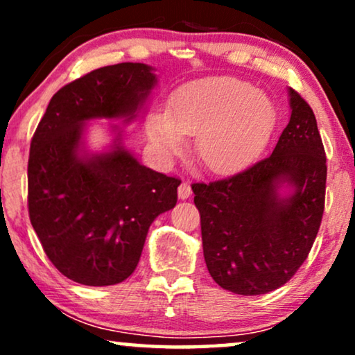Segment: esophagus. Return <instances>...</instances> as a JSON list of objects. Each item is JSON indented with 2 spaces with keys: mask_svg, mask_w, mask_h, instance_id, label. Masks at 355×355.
Wrapping results in <instances>:
<instances>
[{
  "mask_svg": "<svg viewBox=\"0 0 355 355\" xmlns=\"http://www.w3.org/2000/svg\"><path fill=\"white\" fill-rule=\"evenodd\" d=\"M178 196L181 200H186L192 196V189H191V184L189 182H181V186L178 189Z\"/></svg>",
  "mask_w": 355,
  "mask_h": 355,
  "instance_id": "34e87169",
  "label": "esophagus"
}]
</instances>
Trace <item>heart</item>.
I'll use <instances>...</instances> for the list:
<instances>
[{
  "label": "heart",
  "mask_w": 355,
  "mask_h": 355,
  "mask_svg": "<svg viewBox=\"0 0 355 355\" xmlns=\"http://www.w3.org/2000/svg\"><path fill=\"white\" fill-rule=\"evenodd\" d=\"M276 123L273 101L249 82L211 77L192 82L173 95L169 113L148 118V135L168 157L184 148L186 135H197V157L211 173H232L249 163Z\"/></svg>",
  "instance_id": "obj_1"
}]
</instances>
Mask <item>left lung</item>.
Listing matches in <instances>:
<instances>
[{"label": "left lung", "instance_id": "obj_1", "mask_svg": "<svg viewBox=\"0 0 355 355\" xmlns=\"http://www.w3.org/2000/svg\"><path fill=\"white\" fill-rule=\"evenodd\" d=\"M288 94L291 118L270 157L223 181L192 184L208 273L234 294H266L288 283L322 223L323 142L307 101Z\"/></svg>", "mask_w": 355, "mask_h": 355}]
</instances>
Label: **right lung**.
<instances>
[{
  "mask_svg": "<svg viewBox=\"0 0 355 355\" xmlns=\"http://www.w3.org/2000/svg\"><path fill=\"white\" fill-rule=\"evenodd\" d=\"M144 62L100 67L50 100L28 155V216L51 263L85 286L134 273L155 218L178 202L181 181L144 166L118 124L103 152L87 148V123H132L158 79Z\"/></svg>",
  "mask_w": 355,
  "mask_h": 355,
  "instance_id": "right-lung-1",
  "label": "right lung"
}]
</instances>
